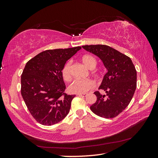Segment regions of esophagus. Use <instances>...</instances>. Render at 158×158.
Listing matches in <instances>:
<instances>
[{
	"instance_id": "1",
	"label": "esophagus",
	"mask_w": 158,
	"mask_h": 158,
	"mask_svg": "<svg viewBox=\"0 0 158 158\" xmlns=\"http://www.w3.org/2000/svg\"><path fill=\"white\" fill-rule=\"evenodd\" d=\"M77 96H85V94H77Z\"/></svg>"
}]
</instances>
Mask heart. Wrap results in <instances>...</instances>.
<instances>
[{"instance_id":"obj_1","label":"heart","mask_w":158,"mask_h":158,"mask_svg":"<svg viewBox=\"0 0 158 158\" xmlns=\"http://www.w3.org/2000/svg\"><path fill=\"white\" fill-rule=\"evenodd\" d=\"M82 61L83 64L90 69H94L97 64V60L96 58L92 55L85 54L82 57ZM71 65L72 61L69 60L62 69V75L63 79L66 81H69L71 80ZM96 75H98L99 72H96ZM95 87V83L91 79L85 80H75L70 85L69 87V90L70 92L75 94H85L89 90L92 89Z\"/></svg>"}]
</instances>
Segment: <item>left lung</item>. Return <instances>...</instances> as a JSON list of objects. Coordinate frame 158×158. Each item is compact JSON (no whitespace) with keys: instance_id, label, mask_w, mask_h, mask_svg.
<instances>
[{"instance_id":"obj_1","label":"left lung","mask_w":158,"mask_h":158,"mask_svg":"<svg viewBox=\"0 0 158 158\" xmlns=\"http://www.w3.org/2000/svg\"><path fill=\"white\" fill-rule=\"evenodd\" d=\"M82 48L98 56L108 70L99 88L106 94L102 95L99 91L94 93L97 100L90 109L101 117L114 118L126 108L135 94V67L128 56L108 45H90Z\"/></svg>"}]
</instances>
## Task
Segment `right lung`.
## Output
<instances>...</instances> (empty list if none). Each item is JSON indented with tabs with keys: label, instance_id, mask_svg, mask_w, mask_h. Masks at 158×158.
<instances>
[{
	"label": "right lung",
	"instance_id": "add662e5",
	"mask_svg": "<svg viewBox=\"0 0 158 158\" xmlns=\"http://www.w3.org/2000/svg\"><path fill=\"white\" fill-rule=\"evenodd\" d=\"M81 47L45 50L26 63L21 76V94L36 122L52 126L68 115L75 95L64 92L62 69Z\"/></svg>",
	"mask_w": 158,
	"mask_h": 158
}]
</instances>
